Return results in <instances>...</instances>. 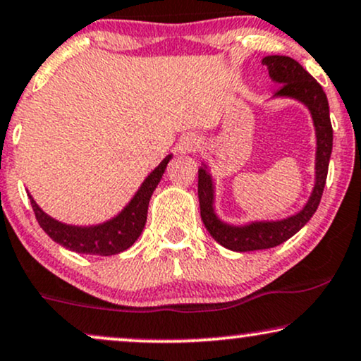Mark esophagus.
<instances>
[{"mask_svg":"<svg viewBox=\"0 0 361 361\" xmlns=\"http://www.w3.org/2000/svg\"><path fill=\"white\" fill-rule=\"evenodd\" d=\"M198 147H200V137L195 136V134H185V136L180 139V142H178V151L185 154L195 153Z\"/></svg>","mask_w":361,"mask_h":361,"instance_id":"1","label":"esophagus"}]
</instances>
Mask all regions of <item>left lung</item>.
<instances>
[{"label":"left lung","mask_w":361,"mask_h":361,"mask_svg":"<svg viewBox=\"0 0 361 361\" xmlns=\"http://www.w3.org/2000/svg\"><path fill=\"white\" fill-rule=\"evenodd\" d=\"M269 77L279 89L272 99H290L306 107L311 114L316 136L314 185L306 203L293 215L277 220H249L245 224H230L216 214V186L210 166L202 163L198 168L200 215L208 233L225 249L233 252H252L272 249L298 233L314 215L326 183L329 156L333 149V129L329 121V106L323 87L296 60L284 55H267L262 59Z\"/></svg>","instance_id":"1"}]
</instances>
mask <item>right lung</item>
Wrapping results in <instances>:
<instances>
[{"instance_id": "add662e5", "label": "right lung", "mask_w": 361, "mask_h": 361, "mask_svg": "<svg viewBox=\"0 0 361 361\" xmlns=\"http://www.w3.org/2000/svg\"><path fill=\"white\" fill-rule=\"evenodd\" d=\"M171 158L173 154H168L145 178L137 192L133 195V198L126 203V207L119 214L106 220V222L95 225H73L60 222V220L54 219V216L42 210L28 190L27 193L30 202H32V208L38 224L45 230L47 235L51 240H55L56 244L63 245L65 249L72 252H79V254L116 255L119 252L128 250L142 233L151 195L161 181L164 169H166Z\"/></svg>"}]
</instances>
